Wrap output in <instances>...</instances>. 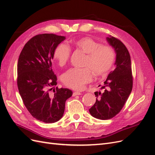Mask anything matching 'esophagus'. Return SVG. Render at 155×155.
I'll return each mask as SVG.
<instances>
[{"instance_id":"1","label":"esophagus","mask_w":155,"mask_h":155,"mask_svg":"<svg viewBox=\"0 0 155 155\" xmlns=\"http://www.w3.org/2000/svg\"><path fill=\"white\" fill-rule=\"evenodd\" d=\"M81 92H74V93H73V94H72V96H79V95H81Z\"/></svg>"}]
</instances>
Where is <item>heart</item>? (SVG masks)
Segmentation results:
<instances>
[{"instance_id":"1","label":"heart","mask_w":155,"mask_h":155,"mask_svg":"<svg viewBox=\"0 0 155 155\" xmlns=\"http://www.w3.org/2000/svg\"><path fill=\"white\" fill-rule=\"evenodd\" d=\"M74 45L87 54L85 66L91 68L96 76H105L109 72L116 58L114 50L110 46L100 45L97 41L89 37H84L74 41ZM70 55L69 47L64 44L59 45L54 51V58L61 67L67 64ZM89 68H72L68 70L62 76L63 84L74 90H81L93 78L91 69Z\"/></svg>"}]
</instances>
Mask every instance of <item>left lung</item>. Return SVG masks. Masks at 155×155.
Masks as SVG:
<instances>
[{"instance_id": "obj_1", "label": "left lung", "mask_w": 155, "mask_h": 155, "mask_svg": "<svg viewBox=\"0 0 155 155\" xmlns=\"http://www.w3.org/2000/svg\"><path fill=\"white\" fill-rule=\"evenodd\" d=\"M106 39L116 53L115 69L109 74L101 87L105 91L94 92L96 101L89 109L93 117L102 120H109L119 113L133 88L132 68L127 48L122 42L111 35Z\"/></svg>"}]
</instances>
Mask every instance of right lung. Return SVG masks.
<instances>
[{
	"label": "right lung",
	"instance_id": "1",
	"mask_svg": "<svg viewBox=\"0 0 155 155\" xmlns=\"http://www.w3.org/2000/svg\"><path fill=\"white\" fill-rule=\"evenodd\" d=\"M65 39L53 34L35 35L25 45L17 63V86L23 103L34 118L46 124L62 118L65 102L72 95L70 89L58 87L53 96L49 92L57 85L51 61Z\"/></svg>",
	"mask_w": 155,
	"mask_h": 155
}]
</instances>
